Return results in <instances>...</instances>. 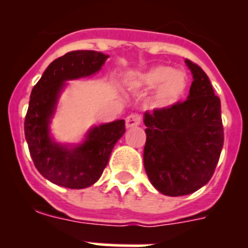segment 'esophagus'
<instances>
[{
  "label": "esophagus",
  "mask_w": 248,
  "mask_h": 248,
  "mask_svg": "<svg viewBox=\"0 0 248 248\" xmlns=\"http://www.w3.org/2000/svg\"><path fill=\"white\" fill-rule=\"evenodd\" d=\"M141 123V118H140L139 114L134 113L128 115L125 119V125L126 128H133V126H138Z\"/></svg>",
  "instance_id": "1"
}]
</instances>
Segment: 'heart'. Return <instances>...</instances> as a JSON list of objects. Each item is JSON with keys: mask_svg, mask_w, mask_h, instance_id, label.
Instances as JSON below:
<instances>
[{"mask_svg": "<svg viewBox=\"0 0 248 248\" xmlns=\"http://www.w3.org/2000/svg\"><path fill=\"white\" fill-rule=\"evenodd\" d=\"M130 88L155 91L153 102L157 108H170L181 102L189 88V78L184 72L169 65H155L129 79Z\"/></svg>", "mask_w": 248, "mask_h": 248, "instance_id": "obj_1", "label": "heart"}]
</instances>
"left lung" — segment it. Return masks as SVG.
<instances>
[{
    "mask_svg": "<svg viewBox=\"0 0 248 248\" xmlns=\"http://www.w3.org/2000/svg\"><path fill=\"white\" fill-rule=\"evenodd\" d=\"M185 63L194 79L187 99L144 114V168L166 196L192 194L209 183L223 146L220 98L205 72L189 59Z\"/></svg>",
    "mask_w": 248,
    "mask_h": 248,
    "instance_id": "1",
    "label": "left lung"
}]
</instances>
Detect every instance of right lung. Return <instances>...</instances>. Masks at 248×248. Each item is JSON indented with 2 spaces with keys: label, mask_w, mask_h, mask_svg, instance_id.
<instances>
[{
  "label": "right lung",
  "mask_w": 248,
  "mask_h": 248,
  "mask_svg": "<svg viewBox=\"0 0 248 248\" xmlns=\"http://www.w3.org/2000/svg\"><path fill=\"white\" fill-rule=\"evenodd\" d=\"M108 54L72 50L54 59L31 92L25 135L34 166L50 183L68 189H85L97 183L114 145L125 133L123 119L92 126L78 144H62L50 134V123L68 80L98 73Z\"/></svg>",
  "instance_id": "add662e5"
}]
</instances>
